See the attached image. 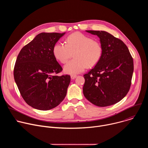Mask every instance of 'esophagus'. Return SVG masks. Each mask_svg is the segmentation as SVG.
<instances>
[{"mask_svg": "<svg viewBox=\"0 0 148 148\" xmlns=\"http://www.w3.org/2000/svg\"><path fill=\"white\" fill-rule=\"evenodd\" d=\"M76 77H77V75H71V78L72 79H75Z\"/></svg>", "mask_w": 148, "mask_h": 148, "instance_id": "1", "label": "esophagus"}]
</instances>
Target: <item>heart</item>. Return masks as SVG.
I'll return each instance as SVG.
<instances>
[{"mask_svg": "<svg viewBox=\"0 0 148 148\" xmlns=\"http://www.w3.org/2000/svg\"><path fill=\"white\" fill-rule=\"evenodd\" d=\"M102 47L97 40L81 33H74L67 38V45L58 43L53 48V54L61 63L67 62L74 54L75 58L64 67L66 74L75 75L95 66L102 55Z\"/></svg>", "mask_w": 148, "mask_h": 148, "instance_id": "b5f03b06", "label": "heart"}]
</instances>
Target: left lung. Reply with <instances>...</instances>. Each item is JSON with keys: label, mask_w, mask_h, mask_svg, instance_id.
<instances>
[{"label": "left lung", "mask_w": 148, "mask_h": 148, "mask_svg": "<svg viewBox=\"0 0 148 148\" xmlns=\"http://www.w3.org/2000/svg\"><path fill=\"white\" fill-rule=\"evenodd\" d=\"M99 38L102 55L95 66L84 75L83 94L98 107H107L122 99L128 92L134 61L123 42L105 31L86 30Z\"/></svg>", "instance_id": "left-lung-1"}]
</instances>
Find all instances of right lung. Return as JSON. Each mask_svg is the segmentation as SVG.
Segmentation results:
<instances>
[{
  "mask_svg": "<svg viewBox=\"0 0 148 148\" xmlns=\"http://www.w3.org/2000/svg\"><path fill=\"white\" fill-rule=\"evenodd\" d=\"M66 33H41L20 50L14 68V78L25 102L47 111L56 107L66 96L71 78L58 76L61 66L53 48Z\"/></svg>",
  "mask_w": 148,
  "mask_h": 148,
  "instance_id": "add662e5",
  "label": "right lung"
}]
</instances>
